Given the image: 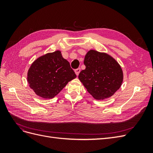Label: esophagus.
<instances>
[{
  "instance_id": "esophagus-1",
  "label": "esophagus",
  "mask_w": 153,
  "mask_h": 153,
  "mask_svg": "<svg viewBox=\"0 0 153 153\" xmlns=\"http://www.w3.org/2000/svg\"><path fill=\"white\" fill-rule=\"evenodd\" d=\"M75 72L76 75H79V73H80V68H77V69H76L75 70Z\"/></svg>"
}]
</instances>
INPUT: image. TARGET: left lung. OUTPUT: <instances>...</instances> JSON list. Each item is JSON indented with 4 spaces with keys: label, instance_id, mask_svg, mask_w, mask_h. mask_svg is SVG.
<instances>
[{
    "label": "left lung",
    "instance_id": "1",
    "mask_svg": "<svg viewBox=\"0 0 153 153\" xmlns=\"http://www.w3.org/2000/svg\"><path fill=\"white\" fill-rule=\"evenodd\" d=\"M84 62L85 69L81 71L78 78L95 99L109 98L121 87L122 69L108 55L90 50Z\"/></svg>",
    "mask_w": 153,
    "mask_h": 153
}]
</instances>
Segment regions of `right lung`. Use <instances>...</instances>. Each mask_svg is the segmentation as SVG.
Returning <instances> with one entry per match:
<instances>
[{
  "mask_svg": "<svg viewBox=\"0 0 153 153\" xmlns=\"http://www.w3.org/2000/svg\"><path fill=\"white\" fill-rule=\"evenodd\" d=\"M27 76L29 86L36 94L50 99L54 98L76 75L61 52L56 51L36 60Z\"/></svg>",
  "mask_w": 153,
  "mask_h": 153,
  "instance_id": "right-lung-1",
  "label": "right lung"
}]
</instances>
